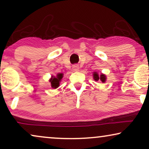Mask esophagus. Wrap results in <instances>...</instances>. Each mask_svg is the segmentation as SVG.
<instances>
[{"instance_id": "1", "label": "esophagus", "mask_w": 149, "mask_h": 149, "mask_svg": "<svg viewBox=\"0 0 149 149\" xmlns=\"http://www.w3.org/2000/svg\"><path fill=\"white\" fill-rule=\"evenodd\" d=\"M72 69H73V70L75 71V72H77V71L79 70V67L78 65H77V64L73 65Z\"/></svg>"}]
</instances>
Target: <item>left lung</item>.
<instances>
[{"label": "left lung", "instance_id": "8db88e82", "mask_svg": "<svg viewBox=\"0 0 149 149\" xmlns=\"http://www.w3.org/2000/svg\"><path fill=\"white\" fill-rule=\"evenodd\" d=\"M93 79L95 81H101L102 83H105L106 81H107V76L104 74H102V73L99 74L97 72H93Z\"/></svg>", "mask_w": 149, "mask_h": 149}]
</instances>
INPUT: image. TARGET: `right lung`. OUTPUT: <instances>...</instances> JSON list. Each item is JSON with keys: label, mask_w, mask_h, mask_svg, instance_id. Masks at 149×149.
<instances>
[{"label": "right lung", "mask_w": 149, "mask_h": 149, "mask_svg": "<svg viewBox=\"0 0 149 149\" xmlns=\"http://www.w3.org/2000/svg\"><path fill=\"white\" fill-rule=\"evenodd\" d=\"M63 76H64L63 73H58L56 76L52 75L49 81L51 83V86L53 89H57L60 86V83L63 78Z\"/></svg>", "instance_id": "add662e5"}]
</instances>
